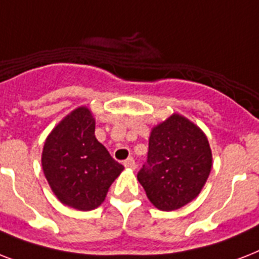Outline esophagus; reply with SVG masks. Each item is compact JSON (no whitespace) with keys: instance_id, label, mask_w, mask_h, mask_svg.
<instances>
[{"instance_id":"34e87169","label":"esophagus","mask_w":259,"mask_h":259,"mask_svg":"<svg viewBox=\"0 0 259 259\" xmlns=\"http://www.w3.org/2000/svg\"><path fill=\"white\" fill-rule=\"evenodd\" d=\"M123 165H125V168H127V169H136V161H134L132 157L125 160V161H123Z\"/></svg>"}]
</instances>
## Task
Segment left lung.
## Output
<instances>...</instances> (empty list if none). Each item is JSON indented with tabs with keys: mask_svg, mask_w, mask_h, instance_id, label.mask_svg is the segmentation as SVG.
Returning <instances> with one entry per match:
<instances>
[{
	"mask_svg": "<svg viewBox=\"0 0 259 259\" xmlns=\"http://www.w3.org/2000/svg\"><path fill=\"white\" fill-rule=\"evenodd\" d=\"M212 168V152L204 132L173 113L153 126L148 160L137 179L156 208L175 211L200 193Z\"/></svg>",
	"mask_w": 259,
	"mask_h": 259,
	"instance_id": "left-lung-1",
	"label": "left lung"
}]
</instances>
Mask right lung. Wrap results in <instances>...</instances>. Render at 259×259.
Masks as SVG:
<instances>
[{
  "instance_id": "1",
  "label": "right lung",
  "mask_w": 259,
  "mask_h": 259,
  "mask_svg": "<svg viewBox=\"0 0 259 259\" xmlns=\"http://www.w3.org/2000/svg\"><path fill=\"white\" fill-rule=\"evenodd\" d=\"M41 165L55 196L79 211L99 207L123 170L95 137V118L86 106L67 114L48 134Z\"/></svg>"
}]
</instances>
